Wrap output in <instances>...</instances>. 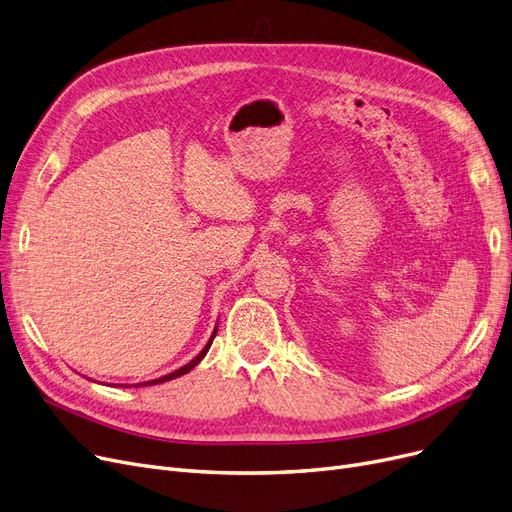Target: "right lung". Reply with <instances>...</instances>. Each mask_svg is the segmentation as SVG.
<instances>
[{
	"label": "right lung",
	"instance_id": "right-lung-1",
	"mask_svg": "<svg viewBox=\"0 0 512 512\" xmlns=\"http://www.w3.org/2000/svg\"><path fill=\"white\" fill-rule=\"evenodd\" d=\"M215 335H217V326H215V330H213V335H211V339L207 341V345L203 347V351L196 355L194 360H190L186 366H182V368H177L175 372H169V374H165V376H161V379H154V381H148V383H138V385H131V387H148V385H161V383H167V381H173V379H177V376H182V374H186V372H190L194 366H198L201 364V360L205 358L207 355V351H209V347H211V343H213V339H215ZM117 387H129V385H117Z\"/></svg>",
	"mask_w": 512,
	"mask_h": 512
}]
</instances>
